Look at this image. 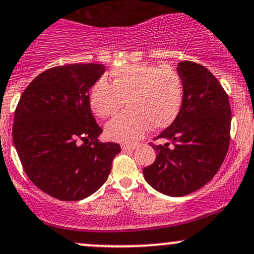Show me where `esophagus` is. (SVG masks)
<instances>
[{
  "label": "esophagus",
  "instance_id": "1",
  "mask_svg": "<svg viewBox=\"0 0 254 254\" xmlns=\"http://www.w3.org/2000/svg\"><path fill=\"white\" fill-rule=\"evenodd\" d=\"M137 147V144L136 143H131V144H123L122 146V149L125 150V152H129V150H133Z\"/></svg>",
  "mask_w": 254,
  "mask_h": 254
}]
</instances>
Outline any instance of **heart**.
I'll return each instance as SVG.
<instances>
[{
  "label": "heart",
  "mask_w": 254,
  "mask_h": 254,
  "mask_svg": "<svg viewBox=\"0 0 254 254\" xmlns=\"http://www.w3.org/2000/svg\"><path fill=\"white\" fill-rule=\"evenodd\" d=\"M112 83L97 79L89 93L91 110L100 118H108L127 105V110L106 125L112 141L132 142L146 130H160L176 119L183 104L185 85L172 67L133 64L111 72Z\"/></svg>",
  "instance_id": "obj_1"
}]
</instances>
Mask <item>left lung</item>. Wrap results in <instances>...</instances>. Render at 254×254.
<instances>
[{"mask_svg":"<svg viewBox=\"0 0 254 254\" xmlns=\"http://www.w3.org/2000/svg\"><path fill=\"white\" fill-rule=\"evenodd\" d=\"M185 85L183 104L172 124L154 140L157 158L144 180L160 193L183 196L212 180L229 149L231 110L228 94L205 66L177 65ZM150 144V143H149Z\"/></svg>","mask_w":254,"mask_h":254,"instance_id":"1","label":"left lung"}]
</instances>
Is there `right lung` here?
Returning <instances> with one entry per match:
<instances>
[{
	"mask_svg": "<svg viewBox=\"0 0 254 254\" xmlns=\"http://www.w3.org/2000/svg\"><path fill=\"white\" fill-rule=\"evenodd\" d=\"M105 72L102 64H69L38 74L14 112L13 141L27 177L63 201H78L107 181L114 142L97 140L102 129L89 104V89Z\"/></svg>",
	"mask_w": 254,
	"mask_h": 254,
	"instance_id": "obj_1",
	"label": "right lung"
}]
</instances>
